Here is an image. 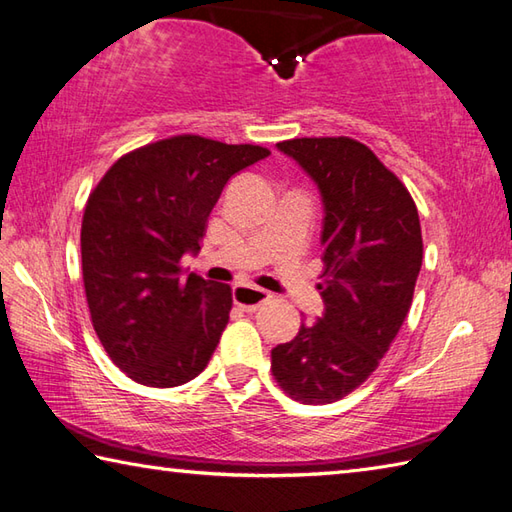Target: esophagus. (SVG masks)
<instances>
[{"label":"esophagus","instance_id":"34e87169","mask_svg":"<svg viewBox=\"0 0 512 512\" xmlns=\"http://www.w3.org/2000/svg\"><path fill=\"white\" fill-rule=\"evenodd\" d=\"M232 296H234V305L238 309L247 311V314H252V311H256L260 305H265V302L271 298L269 291L254 285H236Z\"/></svg>","mask_w":512,"mask_h":512}]
</instances>
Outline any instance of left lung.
Wrapping results in <instances>:
<instances>
[{
	"instance_id": "1",
	"label": "left lung",
	"mask_w": 512,
	"mask_h": 512,
	"mask_svg": "<svg viewBox=\"0 0 512 512\" xmlns=\"http://www.w3.org/2000/svg\"><path fill=\"white\" fill-rule=\"evenodd\" d=\"M325 203L318 285L325 316L271 349V375L289 398L329 404L378 369L409 314L422 267L413 196L367 145L351 137L280 141Z\"/></svg>"
}]
</instances>
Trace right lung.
Returning <instances> with one entry per match:
<instances>
[{"label":"right lung","instance_id":"1","mask_svg":"<svg viewBox=\"0 0 512 512\" xmlns=\"http://www.w3.org/2000/svg\"><path fill=\"white\" fill-rule=\"evenodd\" d=\"M269 154L176 134L123 154L90 192L81 269L90 320L117 367L170 389L201 373L227 327L232 287L181 274L236 172Z\"/></svg>","mask_w":512,"mask_h":512}]
</instances>
